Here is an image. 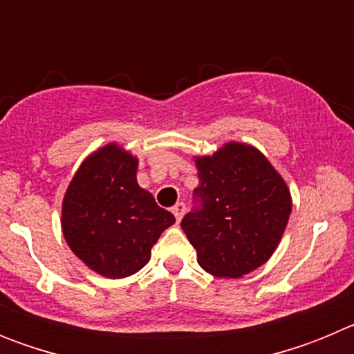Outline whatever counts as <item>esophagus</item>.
<instances>
[{"mask_svg":"<svg viewBox=\"0 0 354 354\" xmlns=\"http://www.w3.org/2000/svg\"><path fill=\"white\" fill-rule=\"evenodd\" d=\"M171 212L175 214V220L180 221V220H183L184 212H186V204H184V202H177V204L171 207Z\"/></svg>","mask_w":354,"mask_h":354,"instance_id":"34e87169","label":"esophagus"}]
</instances>
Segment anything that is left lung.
Masks as SVG:
<instances>
[{
  "label": "left lung",
  "instance_id": "8db88e82",
  "mask_svg": "<svg viewBox=\"0 0 354 354\" xmlns=\"http://www.w3.org/2000/svg\"><path fill=\"white\" fill-rule=\"evenodd\" d=\"M200 184L180 221L198 264L214 277L239 278L273 255L289 221L290 193L271 162L250 145L227 143L196 158Z\"/></svg>",
  "mask_w": 354,
  "mask_h": 354
}]
</instances>
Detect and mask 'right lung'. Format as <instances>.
<instances>
[{
	"label": "right lung",
	"instance_id": "right-lung-1",
	"mask_svg": "<svg viewBox=\"0 0 354 354\" xmlns=\"http://www.w3.org/2000/svg\"><path fill=\"white\" fill-rule=\"evenodd\" d=\"M136 168L138 161L111 143L84 159L65 193V241L106 278L142 270L162 230L175 223V216L138 186Z\"/></svg>",
	"mask_w": 354,
	"mask_h": 354
}]
</instances>
